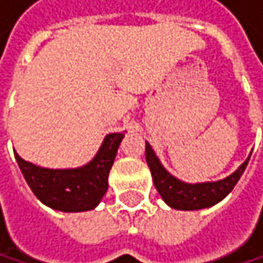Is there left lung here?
Masks as SVG:
<instances>
[{"mask_svg": "<svg viewBox=\"0 0 263 263\" xmlns=\"http://www.w3.org/2000/svg\"><path fill=\"white\" fill-rule=\"evenodd\" d=\"M145 158L151 170V175H153V183L158 189V193L161 194V197L168 206L177 210H200L221 202L235 187V184L238 183L240 177L243 175V172L249 162L248 158L238 167V170H235L230 177L221 181L187 184L177 180L175 177H172L161 165L149 143H146L145 146Z\"/></svg>", "mask_w": 263, "mask_h": 263, "instance_id": "obj_1", "label": "left lung"}]
</instances>
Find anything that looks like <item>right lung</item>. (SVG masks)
Listing matches in <instances>:
<instances>
[{"instance_id":"add662e5","label":"right lung","mask_w":263,"mask_h":263,"mask_svg":"<svg viewBox=\"0 0 263 263\" xmlns=\"http://www.w3.org/2000/svg\"><path fill=\"white\" fill-rule=\"evenodd\" d=\"M123 137L124 134L121 133L108 134L95 159L80 168H42L23 161L17 153L15 159L28 186L42 203L66 213L86 211L93 210L105 194L108 172L114 165Z\"/></svg>"}]
</instances>
